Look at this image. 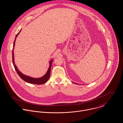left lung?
<instances>
[{
  "instance_id": "left-lung-1",
  "label": "left lung",
  "mask_w": 123,
  "mask_h": 123,
  "mask_svg": "<svg viewBox=\"0 0 123 123\" xmlns=\"http://www.w3.org/2000/svg\"><path fill=\"white\" fill-rule=\"evenodd\" d=\"M74 83V84H77V83Z\"/></svg>"
}]
</instances>
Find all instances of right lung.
Segmentation results:
<instances>
[{
	"mask_svg": "<svg viewBox=\"0 0 123 123\" xmlns=\"http://www.w3.org/2000/svg\"><path fill=\"white\" fill-rule=\"evenodd\" d=\"M21 31V29L20 30V31H19V32L16 34V36L15 37L14 42H13V49H12V64L13 65L14 67V68L15 69V71L16 72V73H17V74H18V75L20 77V78L23 79L24 81L29 83H31V84H37V85H42L43 84H44L45 83L47 82V81L49 80V76H50V69H51V64L52 63V61H53L54 59H51L49 62V67L48 68V71L47 72V73H46V74L43 75L42 77H39V78H33L29 76H27L25 74H22V73L20 72V71H19V70L18 69V68H17L15 64V62H14V47L15 46V40H16V38L18 36V35L19 34V33Z\"/></svg>",
	"mask_w": 123,
	"mask_h": 123,
	"instance_id": "add662e5",
	"label": "right lung"
}]
</instances>
